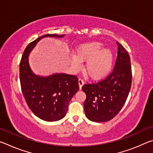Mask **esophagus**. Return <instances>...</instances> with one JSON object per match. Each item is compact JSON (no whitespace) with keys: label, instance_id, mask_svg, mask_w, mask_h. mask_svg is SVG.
I'll use <instances>...</instances> for the list:
<instances>
[{"label":"esophagus","instance_id":"34e87169","mask_svg":"<svg viewBox=\"0 0 153 153\" xmlns=\"http://www.w3.org/2000/svg\"><path fill=\"white\" fill-rule=\"evenodd\" d=\"M78 83H79V89L82 88V87L83 85H84V80H83L82 78H79V80H78Z\"/></svg>","mask_w":153,"mask_h":153}]
</instances>
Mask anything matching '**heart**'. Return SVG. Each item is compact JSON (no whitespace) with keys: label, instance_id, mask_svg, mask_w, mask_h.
<instances>
[{"label":"heart","instance_id":"1","mask_svg":"<svg viewBox=\"0 0 153 153\" xmlns=\"http://www.w3.org/2000/svg\"><path fill=\"white\" fill-rule=\"evenodd\" d=\"M102 44L90 42L82 44L71 56V63L76 69L81 67V61H86L84 71L92 79H98L107 76L113 65V54L108 49L102 48Z\"/></svg>","mask_w":153,"mask_h":153}]
</instances>
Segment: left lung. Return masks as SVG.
Returning a JSON list of instances; mask_svg holds the SVG:
<instances>
[{"instance_id": "left-lung-1", "label": "left lung", "mask_w": 153, "mask_h": 153, "mask_svg": "<svg viewBox=\"0 0 153 153\" xmlns=\"http://www.w3.org/2000/svg\"><path fill=\"white\" fill-rule=\"evenodd\" d=\"M117 56L112 71L100 81L86 84L85 115L90 121L105 122L112 120L125 104L131 86L130 57L125 48L117 42Z\"/></svg>"}]
</instances>
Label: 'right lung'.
<instances>
[{"label":"right lung","mask_w":153,"mask_h":153,"mask_svg":"<svg viewBox=\"0 0 153 153\" xmlns=\"http://www.w3.org/2000/svg\"><path fill=\"white\" fill-rule=\"evenodd\" d=\"M63 36L46 34L38 38L25 48L19 64L21 88L25 102L34 115L46 121H58L65 116L69 102L79 90L78 79L65 74L45 77L36 76L30 67L28 55L42 38Z\"/></svg>","instance_id":"obj_1"}]
</instances>
